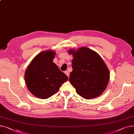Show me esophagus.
<instances>
[{
  "instance_id": "esophagus-1",
  "label": "esophagus",
  "mask_w": 134,
  "mask_h": 134,
  "mask_svg": "<svg viewBox=\"0 0 134 134\" xmlns=\"http://www.w3.org/2000/svg\"><path fill=\"white\" fill-rule=\"evenodd\" d=\"M65 74L66 75V76L68 77V78L69 77V72L68 71H65Z\"/></svg>"
}]
</instances>
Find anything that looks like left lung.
Segmentation results:
<instances>
[{
  "instance_id": "8db88e82",
  "label": "left lung",
  "mask_w": 134,
  "mask_h": 134,
  "mask_svg": "<svg viewBox=\"0 0 134 134\" xmlns=\"http://www.w3.org/2000/svg\"><path fill=\"white\" fill-rule=\"evenodd\" d=\"M68 52L74 57L69 81L77 93L86 99L100 96L106 89L110 78L104 60L96 52L86 47L76 50L70 49Z\"/></svg>"
}]
</instances>
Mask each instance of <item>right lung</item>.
Returning <instances> with one entry per match:
<instances>
[{
	"instance_id": "obj_1",
	"label": "right lung",
	"mask_w": 134,
	"mask_h": 134,
	"mask_svg": "<svg viewBox=\"0 0 134 134\" xmlns=\"http://www.w3.org/2000/svg\"><path fill=\"white\" fill-rule=\"evenodd\" d=\"M56 52L48 50L38 53L25 72V82L29 91L37 98L46 99L68 81V76L53 62Z\"/></svg>"
}]
</instances>
